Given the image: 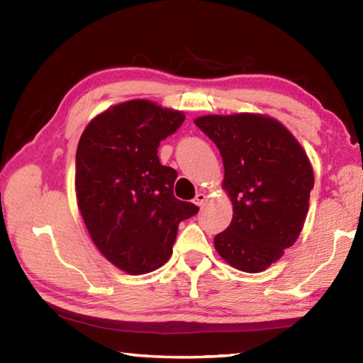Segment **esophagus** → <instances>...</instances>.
I'll list each match as a JSON object with an SVG mask.
<instances>
[{"mask_svg":"<svg viewBox=\"0 0 363 363\" xmlns=\"http://www.w3.org/2000/svg\"><path fill=\"white\" fill-rule=\"evenodd\" d=\"M206 199H208V196L205 195V194H196L195 195V199H194V203L196 205V206H199V208H203V205L206 203Z\"/></svg>","mask_w":363,"mask_h":363,"instance_id":"1","label":"esophagus"}]
</instances>
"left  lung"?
Returning <instances> with one entry per match:
<instances>
[{
	"label": "left lung",
	"instance_id": "obj_1",
	"mask_svg": "<svg viewBox=\"0 0 363 363\" xmlns=\"http://www.w3.org/2000/svg\"><path fill=\"white\" fill-rule=\"evenodd\" d=\"M195 125L219 149L223 186L233 205L229 227L214 237L232 267L261 272L299 237L314 189L303 147L277 120L256 113L206 115Z\"/></svg>",
	"mask_w": 363,
	"mask_h": 363
}]
</instances>
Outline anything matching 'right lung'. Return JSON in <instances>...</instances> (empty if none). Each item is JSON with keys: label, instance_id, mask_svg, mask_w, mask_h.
<instances>
[{"label": "right lung", "instance_id": "1", "mask_svg": "<svg viewBox=\"0 0 363 363\" xmlns=\"http://www.w3.org/2000/svg\"><path fill=\"white\" fill-rule=\"evenodd\" d=\"M184 118L177 110L136 99L97 115L79 138L75 190L86 229L97 250L131 275L163 266L177 225L199 213L176 199V169L157 155Z\"/></svg>", "mask_w": 363, "mask_h": 363}]
</instances>
